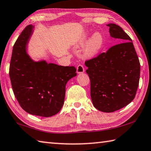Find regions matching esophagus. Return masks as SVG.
<instances>
[{
	"label": "esophagus",
	"instance_id": "34e87169",
	"mask_svg": "<svg viewBox=\"0 0 151 151\" xmlns=\"http://www.w3.org/2000/svg\"><path fill=\"white\" fill-rule=\"evenodd\" d=\"M84 71H85V69H84L83 65H78V67H77V73H83Z\"/></svg>",
	"mask_w": 151,
	"mask_h": 151
}]
</instances>
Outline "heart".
I'll list each match as a JSON object with an SVG mask.
<instances>
[{"label":"heart","mask_w":151,"mask_h":151,"mask_svg":"<svg viewBox=\"0 0 151 151\" xmlns=\"http://www.w3.org/2000/svg\"><path fill=\"white\" fill-rule=\"evenodd\" d=\"M88 41V38L84 37L79 42V46H83L86 44ZM104 38L101 34L96 33L92 36L90 40L87 44L85 49H84V54L86 56H93V55L98 54L100 50L102 49L104 46Z\"/></svg>","instance_id":"heart-1"}]
</instances>
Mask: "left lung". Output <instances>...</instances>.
<instances>
[{"label": "left lung", "mask_w": 151, "mask_h": 151, "mask_svg": "<svg viewBox=\"0 0 151 151\" xmlns=\"http://www.w3.org/2000/svg\"><path fill=\"white\" fill-rule=\"evenodd\" d=\"M111 37L123 41L87 60L93 106L103 112L121 109L134 99L139 86L140 62L130 37L119 26L108 24Z\"/></svg>", "instance_id": "obj_1"}]
</instances>
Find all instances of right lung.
Instances as JSON below:
<instances>
[{
  "label": "right lung",
  "mask_w": 151,
  "mask_h": 151,
  "mask_svg": "<svg viewBox=\"0 0 151 151\" xmlns=\"http://www.w3.org/2000/svg\"><path fill=\"white\" fill-rule=\"evenodd\" d=\"M34 26L24 29L13 46L9 76L13 92L20 107L30 114L51 117L64 103L65 86L77 75L73 66L34 62L26 52Z\"/></svg>",
  "instance_id": "right-lung-1"
}]
</instances>
